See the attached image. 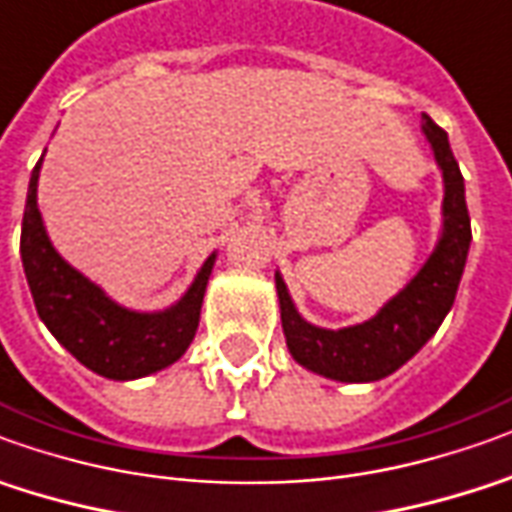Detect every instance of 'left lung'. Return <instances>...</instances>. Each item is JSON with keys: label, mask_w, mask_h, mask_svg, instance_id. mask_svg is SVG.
<instances>
[{"label": "left lung", "mask_w": 512, "mask_h": 512, "mask_svg": "<svg viewBox=\"0 0 512 512\" xmlns=\"http://www.w3.org/2000/svg\"><path fill=\"white\" fill-rule=\"evenodd\" d=\"M421 130L443 172V231L432 256L404 290L365 323L334 331L306 323L292 303L284 278L276 273L281 326L292 359L334 382H379L396 373L424 348L454 306L471 245L463 172L454 161L446 130L438 128L426 114Z\"/></svg>", "instance_id": "8db88e82"}]
</instances>
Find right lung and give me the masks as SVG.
Masks as SVG:
<instances>
[{
  "label": "right lung",
  "instance_id": "obj_1",
  "mask_svg": "<svg viewBox=\"0 0 512 512\" xmlns=\"http://www.w3.org/2000/svg\"><path fill=\"white\" fill-rule=\"evenodd\" d=\"M41 161L35 164L27 189L21 220V264L44 326L77 362L116 382L142 379L178 362L195 340L217 253L203 262L181 301L164 312H133L119 306L52 248L35 197Z\"/></svg>",
  "mask_w": 512,
  "mask_h": 512
}]
</instances>
